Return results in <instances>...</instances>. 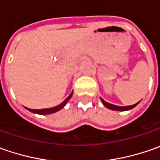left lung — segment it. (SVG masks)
<instances>
[{
	"mask_svg": "<svg viewBox=\"0 0 160 160\" xmlns=\"http://www.w3.org/2000/svg\"><path fill=\"white\" fill-rule=\"evenodd\" d=\"M101 101H102V104L108 108H109V109H112V110H117V111H126V110H130V109H132L134 107H136L137 105H138L140 102H137V103H135V104H133V105H131V106H124V107H120V106H117V105H113V104H111V103H108V102H105L103 99L101 98Z\"/></svg>",
	"mask_w": 160,
	"mask_h": 160,
	"instance_id": "left-lung-1",
	"label": "left lung"
}]
</instances>
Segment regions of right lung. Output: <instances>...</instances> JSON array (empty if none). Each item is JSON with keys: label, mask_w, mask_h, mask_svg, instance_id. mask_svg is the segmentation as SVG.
<instances>
[{"label": "right lung", "mask_w": 160, "mask_h": 160, "mask_svg": "<svg viewBox=\"0 0 160 160\" xmlns=\"http://www.w3.org/2000/svg\"><path fill=\"white\" fill-rule=\"evenodd\" d=\"M72 94H73V92L70 93V95L68 96L66 100H65L64 102H62V103H60L59 105L58 106H56V107L54 108H43V109H32V108H26L28 110H29L30 112H32V113L34 114H39V115H48V114H52L55 113V112H57L58 110H60L61 108H63L64 106L67 104V102L69 101V99H70L71 97H72Z\"/></svg>", "instance_id": "add662e5"}]
</instances>
